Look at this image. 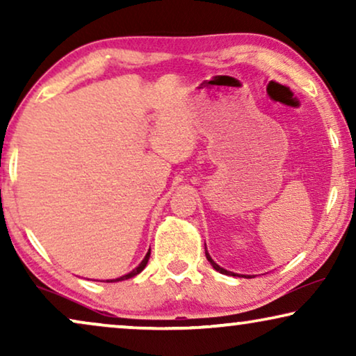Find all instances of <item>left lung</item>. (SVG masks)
Wrapping results in <instances>:
<instances>
[{
	"instance_id": "obj_1",
	"label": "left lung",
	"mask_w": 356,
	"mask_h": 356,
	"mask_svg": "<svg viewBox=\"0 0 356 356\" xmlns=\"http://www.w3.org/2000/svg\"><path fill=\"white\" fill-rule=\"evenodd\" d=\"M206 257H207V261L209 262H211V264H212V267H213V269H216L217 272H220V274H225V275H233V277H240V275H238V274H235V272H230V270H225V269H223V267H220V266H218V264H216V262H213L212 261V257L211 256H209V252H207V250H206ZM243 277V275H241ZM246 277V275H245Z\"/></svg>"
}]
</instances>
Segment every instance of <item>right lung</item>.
<instances>
[{
	"label": "right lung",
	"mask_w": 356,
	"mask_h": 356,
	"mask_svg": "<svg viewBox=\"0 0 356 356\" xmlns=\"http://www.w3.org/2000/svg\"><path fill=\"white\" fill-rule=\"evenodd\" d=\"M149 257H150V250H149V252L147 254H145V257L143 259V262H140V264L136 267V269H133L129 272V274H126V275H123V277H118V279H113V280H106V282H120V280H128V279H131V277H134V275H138L139 272H143L144 270V267L147 266V261H149Z\"/></svg>",
	"instance_id": "add662e5"
}]
</instances>
